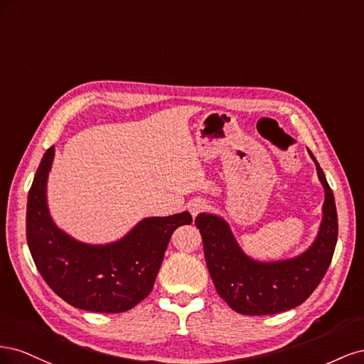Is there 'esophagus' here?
Returning a JSON list of instances; mask_svg holds the SVG:
<instances>
[{"label":"esophagus","instance_id":"esophagus-1","mask_svg":"<svg viewBox=\"0 0 364 364\" xmlns=\"http://www.w3.org/2000/svg\"><path fill=\"white\" fill-rule=\"evenodd\" d=\"M206 208H208V205H206V202L202 200V199H194V200H191L190 205H188V209H190V213H191L193 217H196L197 214H200L202 211H205Z\"/></svg>","mask_w":364,"mask_h":364}]
</instances>
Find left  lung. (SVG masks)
Segmentation results:
<instances>
[{
    "mask_svg": "<svg viewBox=\"0 0 364 364\" xmlns=\"http://www.w3.org/2000/svg\"><path fill=\"white\" fill-rule=\"evenodd\" d=\"M308 153L316 164L325 200L317 235L299 255L278 261L253 259L240 247L223 217L209 213L196 217L215 290L240 314H277L301 305L321 284L331 264L338 232L336 200L321 165L310 150Z\"/></svg>",
    "mask_w": 364,
    "mask_h": 364,
    "instance_id": "1",
    "label": "left lung"
}]
</instances>
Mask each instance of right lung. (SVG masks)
Instances as JSON below:
<instances>
[{
	"instance_id": "right-lung-1",
	"label": "right lung",
	"mask_w": 364,
	"mask_h": 364,
	"mask_svg": "<svg viewBox=\"0 0 364 364\" xmlns=\"http://www.w3.org/2000/svg\"><path fill=\"white\" fill-rule=\"evenodd\" d=\"M54 146L43 155L27 200V245L48 287L65 302L94 313H123L150 294L176 229L193 222L183 211L142 218L117 241L91 245L62 230L50 215L47 182Z\"/></svg>"
}]
</instances>
